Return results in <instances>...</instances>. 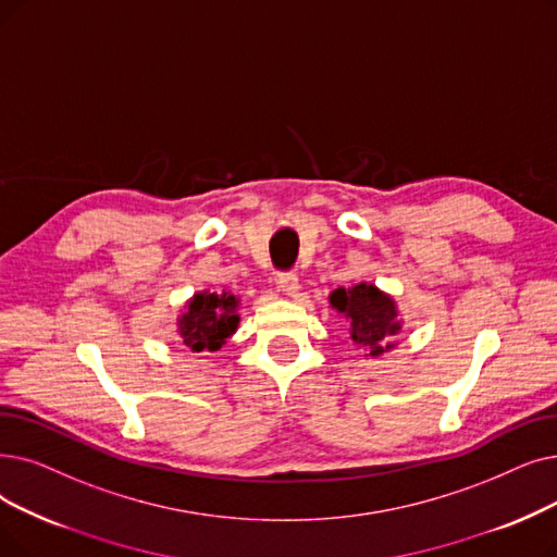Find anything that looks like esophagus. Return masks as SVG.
Here are the masks:
<instances>
[{
    "label": "esophagus",
    "mask_w": 557,
    "mask_h": 557,
    "mask_svg": "<svg viewBox=\"0 0 557 557\" xmlns=\"http://www.w3.org/2000/svg\"><path fill=\"white\" fill-rule=\"evenodd\" d=\"M277 284H280V288H282V292H284L286 296H296V294H298V288H300L298 275H296L294 271H284V273H280V275H277Z\"/></svg>",
    "instance_id": "34e87169"
}]
</instances>
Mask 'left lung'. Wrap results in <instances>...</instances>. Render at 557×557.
Returning <instances> with one entry per match:
<instances>
[{
	"instance_id": "obj_1",
	"label": "left lung",
	"mask_w": 557,
	"mask_h": 557,
	"mask_svg": "<svg viewBox=\"0 0 557 557\" xmlns=\"http://www.w3.org/2000/svg\"><path fill=\"white\" fill-rule=\"evenodd\" d=\"M330 300L350 319V338L357 346L367 348L369 355H380L384 348L389 350L394 346L389 336L400 330L396 305L373 284H357L348 292L336 288Z\"/></svg>"
}]
</instances>
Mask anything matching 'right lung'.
<instances>
[{
  "label": "right lung",
  "mask_w": 557,
  "mask_h": 557,
  "mask_svg": "<svg viewBox=\"0 0 557 557\" xmlns=\"http://www.w3.org/2000/svg\"><path fill=\"white\" fill-rule=\"evenodd\" d=\"M238 300L230 294H198L188 302V311L180 319V334L193 352L219 350L236 330Z\"/></svg>",
  "instance_id": "obj_1"
}]
</instances>
